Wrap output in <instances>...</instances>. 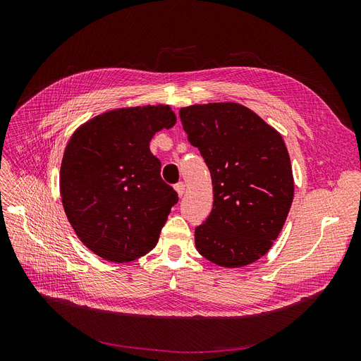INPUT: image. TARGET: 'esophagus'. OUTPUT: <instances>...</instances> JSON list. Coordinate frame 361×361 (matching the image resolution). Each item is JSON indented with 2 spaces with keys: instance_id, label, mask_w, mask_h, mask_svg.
Returning <instances> with one entry per match:
<instances>
[{
  "instance_id": "obj_1",
  "label": "esophagus",
  "mask_w": 361,
  "mask_h": 361,
  "mask_svg": "<svg viewBox=\"0 0 361 361\" xmlns=\"http://www.w3.org/2000/svg\"><path fill=\"white\" fill-rule=\"evenodd\" d=\"M174 190H176V192H178L179 197H182L183 192H185V183H183V182L176 183V185H174Z\"/></svg>"
}]
</instances>
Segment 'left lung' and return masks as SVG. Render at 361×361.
<instances>
[{
    "instance_id": "8db88e82",
    "label": "left lung",
    "mask_w": 361,
    "mask_h": 361,
    "mask_svg": "<svg viewBox=\"0 0 361 361\" xmlns=\"http://www.w3.org/2000/svg\"><path fill=\"white\" fill-rule=\"evenodd\" d=\"M192 146L211 171L214 206L195 227V247L212 264L241 268L265 256L293 200L290 158L280 133L250 108L214 102L180 108Z\"/></svg>"
}]
</instances>
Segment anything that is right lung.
<instances>
[{"instance_id":"right-lung-1","label":"right lung","mask_w":361,"mask_h":361,"mask_svg":"<svg viewBox=\"0 0 361 361\" xmlns=\"http://www.w3.org/2000/svg\"><path fill=\"white\" fill-rule=\"evenodd\" d=\"M176 123L169 105L116 108L72 134L60 169L64 212L80 241L99 257L125 264L158 243L178 192L161 179L149 143Z\"/></svg>"}]
</instances>
